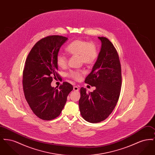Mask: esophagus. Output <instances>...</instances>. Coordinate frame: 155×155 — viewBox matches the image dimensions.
<instances>
[{"mask_svg":"<svg viewBox=\"0 0 155 155\" xmlns=\"http://www.w3.org/2000/svg\"><path fill=\"white\" fill-rule=\"evenodd\" d=\"M73 89H74V91H79V88L78 87H77V86H74V87H73Z\"/></svg>","mask_w":155,"mask_h":155,"instance_id":"1","label":"esophagus"}]
</instances>
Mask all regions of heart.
<instances>
[{"label": "heart", "mask_w": 155, "mask_h": 155, "mask_svg": "<svg viewBox=\"0 0 155 155\" xmlns=\"http://www.w3.org/2000/svg\"><path fill=\"white\" fill-rule=\"evenodd\" d=\"M66 51L73 56H78L81 63L87 66L94 64L98 58L99 53L96 44L94 42L77 39L73 41L66 48ZM56 63L60 67H64L67 64L66 57L58 54L56 56ZM85 72L82 70H71L68 76L75 80H80Z\"/></svg>", "instance_id": "1"}]
</instances>
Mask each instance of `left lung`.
Listing matches in <instances>:
<instances>
[{
	"mask_svg": "<svg viewBox=\"0 0 155 155\" xmlns=\"http://www.w3.org/2000/svg\"><path fill=\"white\" fill-rule=\"evenodd\" d=\"M102 42L101 51L92 71L85 82L95 90L86 92L80 89L79 107L84 120L91 123L101 122L107 118L118 102L121 87V68L118 53L110 41L98 37Z\"/></svg>",
	"mask_w": 155,
	"mask_h": 155,
	"instance_id": "1",
	"label": "left lung"
}]
</instances>
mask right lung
<instances>
[{
  "mask_svg": "<svg viewBox=\"0 0 155 155\" xmlns=\"http://www.w3.org/2000/svg\"><path fill=\"white\" fill-rule=\"evenodd\" d=\"M66 37H45L33 46L25 61L22 74V86L25 99L31 109L39 118L51 120L60 114L67 97L73 89L64 82L59 88L52 87L53 78L59 76L56 56Z\"/></svg>",
  "mask_w": 155,
  "mask_h": 155,
  "instance_id": "1",
  "label": "right lung"
}]
</instances>
